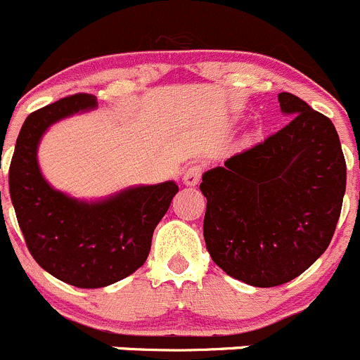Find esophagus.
<instances>
[{
  "mask_svg": "<svg viewBox=\"0 0 360 360\" xmlns=\"http://www.w3.org/2000/svg\"><path fill=\"white\" fill-rule=\"evenodd\" d=\"M202 172H204V167L198 165V163L188 167L186 172H184V176H183L184 184H188V186H197L198 181H200V177H202Z\"/></svg>",
  "mask_w": 360,
  "mask_h": 360,
  "instance_id": "34e87169",
  "label": "esophagus"
}]
</instances>
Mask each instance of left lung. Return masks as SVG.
Listing matches in <instances>:
<instances>
[{
    "instance_id": "obj_1",
    "label": "left lung",
    "mask_w": 360,
    "mask_h": 360,
    "mask_svg": "<svg viewBox=\"0 0 360 360\" xmlns=\"http://www.w3.org/2000/svg\"><path fill=\"white\" fill-rule=\"evenodd\" d=\"M278 100L290 123L207 170L200 183L212 262L260 288L288 283L327 250L347 188L333 121L290 93Z\"/></svg>"
}]
</instances>
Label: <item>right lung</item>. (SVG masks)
I'll use <instances>...</instances> for the list:
<instances>
[{
    "mask_svg": "<svg viewBox=\"0 0 360 360\" xmlns=\"http://www.w3.org/2000/svg\"><path fill=\"white\" fill-rule=\"evenodd\" d=\"M95 103L93 95L77 93L31 112L8 172L10 198L27 250L49 274L77 288L107 287L142 267L153 232L179 191L167 181L82 202L44 179L37 160L41 135L56 121L95 109Z\"/></svg>",
    "mask_w": 360,
    "mask_h": 360,
    "instance_id": "obj_1",
    "label": "right lung"
}]
</instances>
